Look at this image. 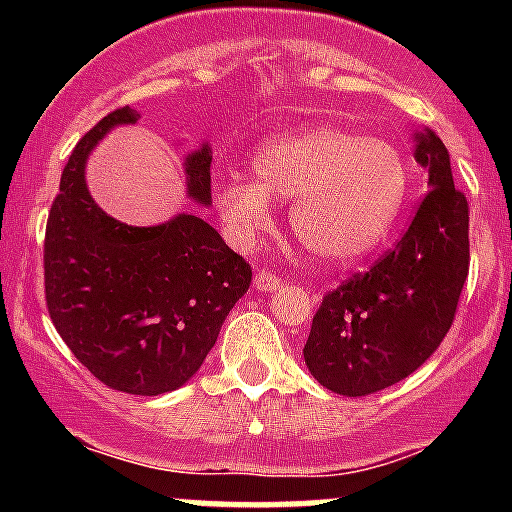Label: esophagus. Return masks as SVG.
I'll return each instance as SVG.
<instances>
[{"mask_svg":"<svg viewBox=\"0 0 512 512\" xmlns=\"http://www.w3.org/2000/svg\"><path fill=\"white\" fill-rule=\"evenodd\" d=\"M277 287H282V277L275 275V272L260 270L255 275V289H257V292H275Z\"/></svg>","mask_w":512,"mask_h":512,"instance_id":"1","label":"esophagus"}]
</instances>
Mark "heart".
<instances>
[{
    "label": "heart",
    "mask_w": 512,
    "mask_h": 512,
    "mask_svg": "<svg viewBox=\"0 0 512 512\" xmlns=\"http://www.w3.org/2000/svg\"><path fill=\"white\" fill-rule=\"evenodd\" d=\"M409 168L394 146L339 126H302L262 143L255 180L227 173L215 203L232 237L250 242L272 223V200H294L297 240L329 265L371 255L394 230Z\"/></svg>",
    "instance_id": "obj_1"
}]
</instances>
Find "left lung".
Masks as SVG:
<instances>
[{"label":"left lung","instance_id":"obj_1","mask_svg":"<svg viewBox=\"0 0 512 512\" xmlns=\"http://www.w3.org/2000/svg\"><path fill=\"white\" fill-rule=\"evenodd\" d=\"M414 156L431 190L409 230L369 272L324 294L312 319L304 364L334 394L369 396L414 374L456 317L471 265L468 200L436 133H416Z\"/></svg>","mask_w":512,"mask_h":512}]
</instances>
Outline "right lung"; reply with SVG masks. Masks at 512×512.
Here are the masks:
<instances>
[{
    "label": "right lung",
    "mask_w": 512,
    "mask_h": 512,
    "mask_svg": "<svg viewBox=\"0 0 512 512\" xmlns=\"http://www.w3.org/2000/svg\"><path fill=\"white\" fill-rule=\"evenodd\" d=\"M138 113L123 106L76 143L44 240V292L56 332L108 389L175 391L203 366L252 270L213 225L193 213L153 227L118 223L89 195L94 146ZM210 146L185 158L188 198L210 205Z\"/></svg>",
    "instance_id": "right-lung-1"
}]
</instances>
